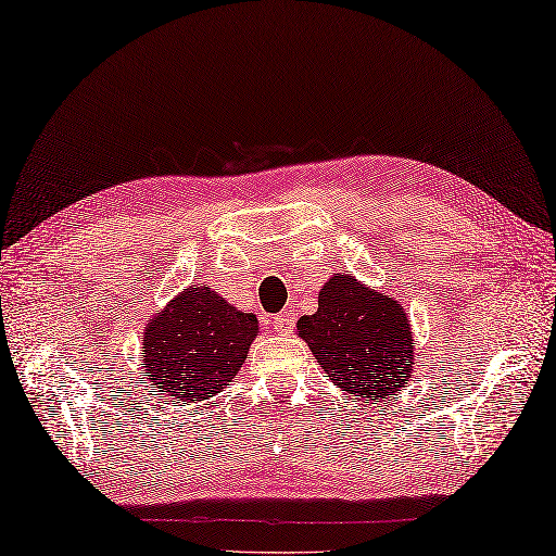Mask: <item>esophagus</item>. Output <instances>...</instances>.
<instances>
[{
	"label": "esophagus",
	"mask_w": 556,
	"mask_h": 556,
	"mask_svg": "<svg viewBox=\"0 0 556 556\" xmlns=\"http://www.w3.org/2000/svg\"><path fill=\"white\" fill-rule=\"evenodd\" d=\"M274 324H276L278 336H290V330L294 326V318L290 314H280V316H276Z\"/></svg>",
	"instance_id": "1"
}]
</instances>
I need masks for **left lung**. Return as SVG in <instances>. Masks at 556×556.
Returning a JSON list of instances; mask_svg holds the SVG:
<instances>
[{
  "label": "left lung",
  "instance_id": "1",
  "mask_svg": "<svg viewBox=\"0 0 556 556\" xmlns=\"http://www.w3.org/2000/svg\"><path fill=\"white\" fill-rule=\"evenodd\" d=\"M298 336L326 376L356 400H388L414 374L416 342L402 304L352 274L324 282L318 309L298 320Z\"/></svg>",
  "mask_w": 556,
  "mask_h": 556
}]
</instances>
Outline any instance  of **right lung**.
<instances>
[{
    "mask_svg": "<svg viewBox=\"0 0 556 556\" xmlns=\"http://www.w3.org/2000/svg\"><path fill=\"white\" fill-rule=\"evenodd\" d=\"M256 332L254 314L206 286L185 288L144 326L147 380L178 406L214 397L238 376Z\"/></svg>",
    "mask_w": 556,
    "mask_h": 556,
    "instance_id": "add662e5",
    "label": "right lung"
}]
</instances>
